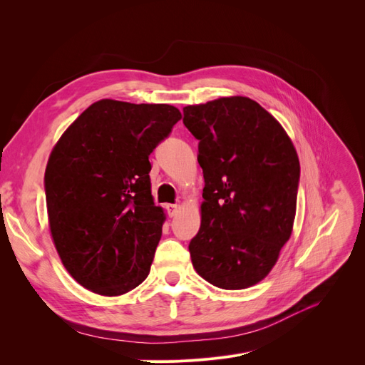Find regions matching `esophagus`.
<instances>
[{
	"label": "esophagus",
	"mask_w": 365,
	"mask_h": 365,
	"mask_svg": "<svg viewBox=\"0 0 365 365\" xmlns=\"http://www.w3.org/2000/svg\"><path fill=\"white\" fill-rule=\"evenodd\" d=\"M165 208H167V215L170 217H175L179 212V205H176V204H168Z\"/></svg>",
	"instance_id": "obj_1"
}]
</instances>
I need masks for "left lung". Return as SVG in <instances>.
Instances as JSON below:
<instances>
[{
	"label": "left lung",
	"mask_w": 365,
	"mask_h": 365,
	"mask_svg": "<svg viewBox=\"0 0 365 365\" xmlns=\"http://www.w3.org/2000/svg\"><path fill=\"white\" fill-rule=\"evenodd\" d=\"M200 140L201 226L189 244L194 269L223 290L256 285L290 240L300 164L282 125L257 102L231 96L183 108Z\"/></svg>",
	"instance_id": "8db88e82"
}]
</instances>
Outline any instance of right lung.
Wrapping results in <instances>:
<instances>
[{
    "mask_svg": "<svg viewBox=\"0 0 365 365\" xmlns=\"http://www.w3.org/2000/svg\"><path fill=\"white\" fill-rule=\"evenodd\" d=\"M180 118L165 103L102 99L53 146L44 176L50 234L84 289L115 297L149 275L165 222L150 192L149 155Z\"/></svg>",
    "mask_w": 365,
    "mask_h": 365,
    "instance_id": "right-lung-1",
    "label": "right lung"
}]
</instances>
